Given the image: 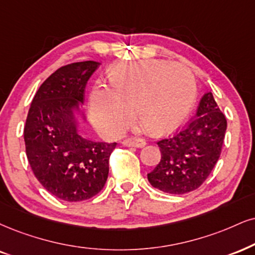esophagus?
Wrapping results in <instances>:
<instances>
[{"instance_id": "34e87169", "label": "esophagus", "mask_w": 255, "mask_h": 255, "mask_svg": "<svg viewBox=\"0 0 255 255\" xmlns=\"http://www.w3.org/2000/svg\"><path fill=\"white\" fill-rule=\"evenodd\" d=\"M122 144H123V145H125V146L138 147V149H139V147H143L144 145H145V143H144V142H136V140H132V139L123 140Z\"/></svg>"}]
</instances>
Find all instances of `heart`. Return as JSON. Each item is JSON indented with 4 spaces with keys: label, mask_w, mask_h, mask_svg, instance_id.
Instances as JSON below:
<instances>
[{
    "label": "heart",
    "mask_w": 255,
    "mask_h": 255,
    "mask_svg": "<svg viewBox=\"0 0 255 255\" xmlns=\"http://www.w3.org/2000/svg\"><path fill=\"white\" fill-rule=\"evenodd\" d=\"M111 89L93 87L90 97L91 118L108 134H118L132 115L136 130L155 134L174 132L189 117L196 99V83L187 66L164 60L118 64L110 68Z\"/></svg>",
    "instance_id": "obj_1"
}]
</instances>
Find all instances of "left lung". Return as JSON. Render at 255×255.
I'll return each mask as SVG.
<instances>
[{
	"label": "left lung",
	"instance_id": "obj_1",
	"mask_svg": "<svg viewBox=\"0 0 255 255\" xmlns=\"http://www.w3.org/2000/svg\"><path fill=\"white\" fill-rule=\"evenodd\" d=\"M226 128L225 115L220 111L212 92L206 93L189 124L175 136L157 142L162 158L147 174L150 184L176 195L197 189L221 155Z\"/></svg>",
	"mask_w": 255,
	"mask_h": 255
}]
</instances>
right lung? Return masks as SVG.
<instances>
[{"instance_id": "right-lung-1", "label": "right lung", "mask_w": 255, "mask_h": 255, "mask_svg": "<svg viewBox=\"0 0 255 255\" xmlns=\"http://www.w3.org/2000/svg\"><path fill=\"white\" fill-rule=\"evenodd\" d=\"M99 65L81 61L56 70L37 90L27 116L23 134L31 170L47 191L67 202L89 200L103 189L117 145L94 142L78 130L75 112Z\"/></svg>"}]
</instances>
